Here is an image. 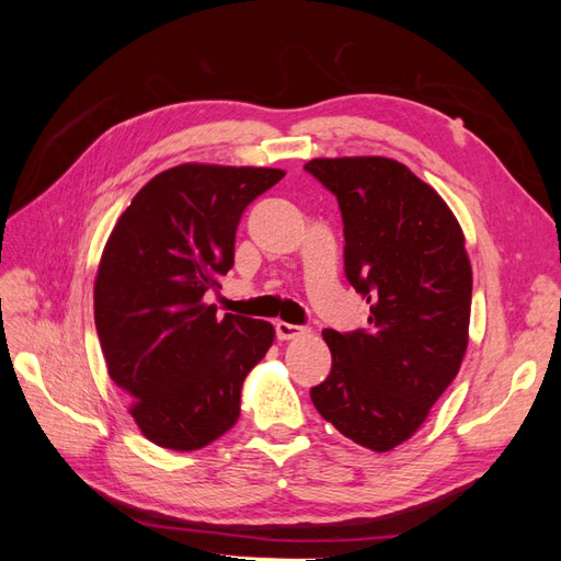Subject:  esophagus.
<instances>
[{
    "mask_svg": "<svg viewBox=\"0 0 561 561\" xmlns=\"http://www.w3.org/2000/svg\"><path fill=\"white\" fill-rule=\"evenodd\" d=\"M301 334H307V328L290 325V322H276V336L280 339V342H287V339H297Z\"/></svg>",
    "mask_w": 561,
    "mask_h": 561,
    "instance_id": "obj_1",
    "label": "esophagus"
}]
</instances>
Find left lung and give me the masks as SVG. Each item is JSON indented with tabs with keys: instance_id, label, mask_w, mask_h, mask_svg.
<instances>
[{
	"instance_id": "8db88e82",
	"label": "left lung",
	"mask_w": 561,
	"mask_h": 561,
	"mask_svg": "<svg viewBox=\"0 0 561 561\" xmlns=\"http://www.w3.org/2000/svg\"><path fill=\"white\" fill-rule=\"evenodd\" d=\"M304 171L336 196L344 274L369 304L367 328L325 330L320 416L367 449L388 451L426 421L468 346L472 271L447 203L383 157L313 159Z\"/></svg>"
}]
</instances>
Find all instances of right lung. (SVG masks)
Instances as JSON below:
<instances>
[{
	"mask_svg": "<svg viewBox=\"0 0 561 561\" xmlns=\"http://www.w3.org/2000/svg\"><path fill=\"white\" fill-rule=\"evenodd\" d=\"M276 168L184 163L135 194L95 278V330L112 381L151 443L194 451L225 435L241 386L274 342L266 320L203 301L233 266L250 203L283 180Z\"/></svg>",
	"mask_w": 561,
	"mask_h": 561,
	"instance_id": "right-lung-1",
	"label": "right lung"
}]
</instances>
